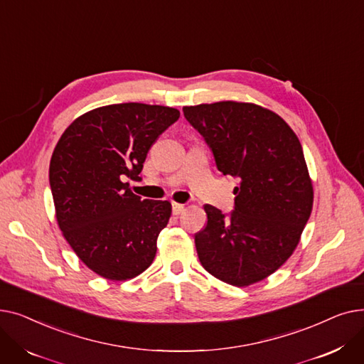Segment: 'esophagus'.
<instances>
[{
	"label": "esophagus",
	"mask_w": 364,
	"mask_h": 364,
	"mask_svg": "<svg viewBox=\"0 0 364 364\" xmlns=\"http://www.w3.org/2000/svg\"><path fill=\"white\" fill-rule=\"evenodd\" d=\"M186 209V206L184 205H181V203H172V214L174 215H180L183 211Z\"/></svg>",
	"instance_id": "esophagus-1"
}]
</instances>
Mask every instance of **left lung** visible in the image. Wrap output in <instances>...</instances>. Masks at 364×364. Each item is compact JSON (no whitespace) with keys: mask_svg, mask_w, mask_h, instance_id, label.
Wrapping results in <instances>:
<instances>
[{"mask_svg":"<svg viewBox=\"0 0 364 364\" xmlns=\"http://www.w3.org/2000/svg\"><path fill=\"white\" fill-rule=\"evenodd\" d=\"M223 176L239 180L235 209L205 205L195 235L203 269L233 286L273 274L295 251L313 209V184L296 134L279 114L252 103L183 107Z\"/></svg>","mask_w":364,"mask_h":364,"instance_id":"8db88e82","label":"left lung"}]
</instances>
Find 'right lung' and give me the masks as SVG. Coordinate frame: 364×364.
Wrapping results in <instances>:
<instances>
[{"mask_svg":"<svg viewBox=\"0 0 364 364\" xmlns=\"http://www.w3.org/2000/svg\"><path fill=\"white\" fill-rule=\"evenodd\" d=\"M178 118L177 109L158 105L97 107L76 118L53 151L57 223L75 254L105 279H132L155 259L171 203L141 199L124 180H140L149 149Z\"/></svg>","mask_w":364,"mask_h":364,"instance_id":"add662e5","label":"right lung"}]
</instances>
